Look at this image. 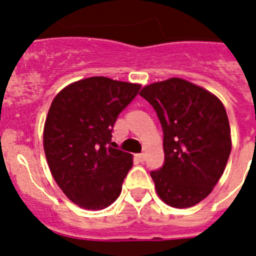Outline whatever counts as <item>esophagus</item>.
I'll use <instances>...</instances> for the list:
<instances>
[{"label": "esophagus", "instance_id": "esophagus-1", "mask_svg": "<svg viewBox=\"0 0 256 256\" xmlns=\"http://www.w3.org/2000/svg\"><path fill=\"white\" fill-rule=\"evenodd\" d=\"M136 158H137L140 162H144V160L146 159V155H144V154H137V155H136Z\"/></svg>", "mask_w": 256, "mask_h": 256}]
</instances>
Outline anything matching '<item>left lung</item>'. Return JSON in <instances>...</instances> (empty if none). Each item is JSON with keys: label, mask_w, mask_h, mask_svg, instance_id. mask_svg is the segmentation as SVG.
Here are the masks:
<instances>
[{"label": "left lung", "mask_w": 256, "mask_h": 256, "mask_svg": "<svg viewBox=\"0 0 256 256\" xmlns=\"http://www.w3.org/2000/svg\"><path fill=\"white\" fill-rule=\"evenodd\" d=\"M164 133L165 162L151 172L158 196L172 208H191L212 191L232 148L224 105L216 94L182 78L144 86Z\"/></svg>", "instance_id": "8db88e82"}]
</instances>
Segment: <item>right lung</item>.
I'll return each instance as SVG.
<instances>
[{"instance_id": "1", "label": "right lung", "mask_w": 256, "mask_h": 256, "mask_svg": "<svg viewBox=\"0 0 256 256\" xmlns=\"http://www.w3.org/2000/svg\"><path fill=\"white\" fill-rule=\"evenodd\" d=\"M141 84L106 76L70 83L52 100L44 128V148L52 177L79 208L102 210L122 192L132 154L110 146L118 115Z\"/></svg>"}]
</instances>
